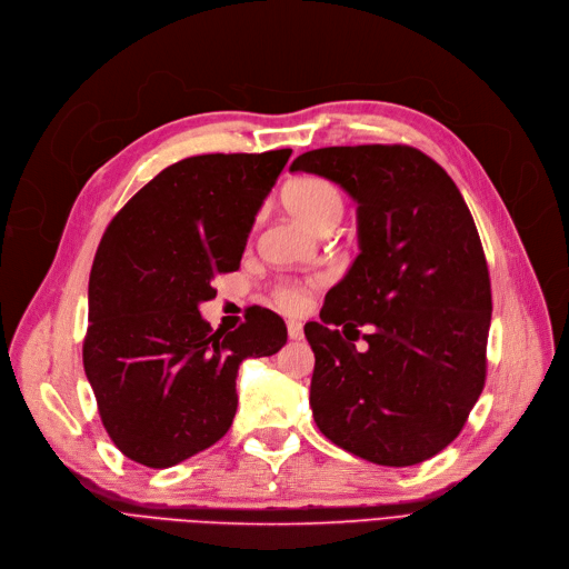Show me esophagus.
Instances as JSON below:
<instances>
[{
	"instance_id": "obj_1",
	"label": "esophagus",
	"mask_w": 569,
	"mask_h": 569,
	"mask_svg": "<svg viewBox=\"0 0 569 569\" xmlns=\"http://www.w3.org/2000/svg\"><path fill=\"white\" fill-rule=\"evenodd\" d=\"M287 333L291 340H303V323L296 321V319H289L287 321Z\"/></svg>"
}]
</instances>
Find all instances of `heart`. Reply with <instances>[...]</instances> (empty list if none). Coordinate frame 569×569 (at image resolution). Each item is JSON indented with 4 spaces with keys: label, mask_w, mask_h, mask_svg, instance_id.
<instances>
[{
    "label": "heart",
    "mask_w": 569,
    "mask_h": 569,
    "mask_svg": "<svg viewBox=\"0 0 569 569\" xmlns=\"http://www.w3.org/2000/svg\"><path fill=\"white\" fill-rule=\"evenodd\" d=\"M282 201L293 218H299L303 224L321 233L327 229H333L345 212L342 194L331 182L321 178H301L291 182L284 189ZM273 299L282 310H289V312L301 310L306 303V284L291 282V280L280 282L273 289Z\"/></svg>",
    "instance_id": "heart-1"
}]
</instances>
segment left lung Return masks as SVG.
I'll list each match as a JSON object with an SVG mask.
<instances>
[{
	"instance_id": "obj_1",
	"label": "left lung",
	"mask_w": 569,
	"mask_h": 569,
	"mask_svg": "<svg viewBox=\"0 0 569 569\" xmlns=\"http://www.w3.org/2000/svg\"><path fill=\"white\" fill-rule=\"evenodd\" d=\"M291 171L340 184L359 224V257L321 321L306 323L315 423L370 463L428 461L461 432L486 380L493 306L472 214L447 171L410 146L319 148Z\"/></svg>"
}]
</instances>
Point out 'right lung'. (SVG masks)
I'll return each instance as SVG.
<instances>
[{"instance_id":"right-lung-1","label":"right lung","mask_w":569,"mask_h":569,"mask_svg":"<svg viewBox=\"0 0 569 569\" xmlns=\"http://www.w3.org/2000/svg\"><path fill=\"white\" fill-rule=\"evenodd\" d=\"M291 150L199 154L157 173L108 224L90 273L83 366L101 423L131 461L171 468L218 442L248 357L287 342L266 308L231 333L201 317L212 280L240 266Z\"/></svg>"}]
</instances>
